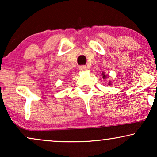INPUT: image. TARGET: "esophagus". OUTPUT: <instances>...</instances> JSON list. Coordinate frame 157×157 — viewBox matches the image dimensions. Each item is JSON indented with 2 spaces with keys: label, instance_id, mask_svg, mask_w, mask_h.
<instances>
[{
  "label": "esophagus",
  "instance_id": "1",
  "mask_svg": "<svg viewBox=\"0 0 157 157\" xmlns=\"http://www.w3.org/2000/svg\"><path fill=\"white\" fill-rule=\"evenodd\" d=\"M79 69L81 71H86L87 69V67L86 66H79Z\"/></svg>",
  "mask_w": 157,
  "mask_h": 157
}]
</instances>
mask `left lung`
I'll return each instance as SVG.
<instances>
[{
  "instance_id": "obj_1",
  "label": "left lung",
  "mask_w": 157,
  "mask_h": 157,
  "mask_svg": "<svg viewBox=\"0 0 157 157\" xmlns=\"http://www.w3.org/2000/svg\"><path fill=\"white\" fill-rule=\"evenodd\" d=\"M102 75H103V78H106V76L105 75L104 73H102ZM111 81H109V85H111Z\"/></svg>"
}]
</instances>
